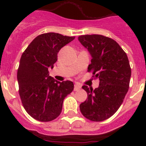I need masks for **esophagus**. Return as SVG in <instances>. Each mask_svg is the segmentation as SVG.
I'll return each instance as SVG.
<instances>
[{
	"label": "esophagus",
	"mask_w": 146,
	"mask_h": 146,
	"mask_svg": "<svg viewBox=\"0 0 146 146\" xmlns=\"http://www.w3.org/2000/svg\"><path fill=\"white\" fill-rule=\"evenodd\" d=\"M80 89V86L78 85V84H75L74 85V91H79Z\"/></svg>",
	"instance_id": "1"
}]
</instances>
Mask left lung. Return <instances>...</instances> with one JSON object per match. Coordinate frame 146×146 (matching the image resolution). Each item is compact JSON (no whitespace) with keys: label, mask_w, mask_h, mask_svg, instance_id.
<instances>
[{"label":"left lung","mask_w":146,"mask_h":146,"mask_svg":"<svg viewBox=\"0 0 146 146\" xmlns=\"http://www.w3.org/2000/svg\"><path fill=\"white\" fill-rule=\"evenodd\" d=\"M78 40L92 55L88 71H92L100 81L95 90L83 86L88 98L80 105V110L87 119L103 121L118 110L128 91L131 75L128 58L121 47L107 36L82 35Z\"/></svg>","instance_id":"8db88e82"}]
</instances>
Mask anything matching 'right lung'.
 <instances>
[{"instance_id":"add662e5","label":"right lung","mask_w":146,"mask_h":146,"mask_svg":"<svg viewBox=\"0 0 146 146\" xmlns=\"http://www.w3.org/2000/svg\"><path fill=\"white\" fill-rule=\"evenodd\" d=\"M74 36L56 33L40 34L25 50L17 72L19 92L28 114L41 122L51 121L60 115L64 98L73 92V83L57 81L49 76L61 48Z\"/></svg>"}]
</instances>
